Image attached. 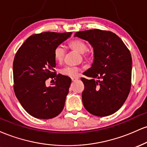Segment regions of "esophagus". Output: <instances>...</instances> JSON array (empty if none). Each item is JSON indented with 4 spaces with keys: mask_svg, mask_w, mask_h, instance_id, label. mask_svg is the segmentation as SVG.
<instances>
[{
    "mask_svg": "<svg viewBox=\"0 0 147 147\" xmlns=\"http://www.w3.org/2000/svg\"><path fill=\"white\" fill-rule=\"evenodd\" d=\"M71 79H72V81H76V80H77V79H79V77H72L71 78Z\"/></svg>",
    "mask_w": 147,
    "mask_h": 147,
    "instance_id": "34e87169",
    "label": "esophagus"
}]
</instances>
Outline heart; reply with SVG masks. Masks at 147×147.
Masks as SVG:
<instances>
[{
	"mask_svg": "<svg viewBox=\"0 0 147 147\" xmlns=\"http://www.w3.org/2000/svg\"><path fill=\"white\" fill-rule=\"evenodd\" d=\"M70 48L76 50L79 53H82V57L85 60L89 61L92 59L93 57V53L90 50H87L88 45L86 41L81 39H73L68 43ZM65 55V50L63 45H59L55 48L54 50V58L57 63H61L63 61ZM80 68L76 66L67 65L61 69L60 72L61 75L67 77H75L77 76Z\"/></svg>",
	"mask_w": 147,
	"mask_h": 147,
	"instance_id": "heart-1",
	"label": "heart"
}]
</instances>
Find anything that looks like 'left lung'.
<instances>
[{
    "label": "left lung",
    "mask_w": 147,
    "mask_h": 147,
    "mask_svg": "<svg viewBox=\"0 0 147 147\" xmlns=\"http://www.w3.org/2000/svg\"><path fill=\"white\" fill-rule=\"evenodd\" d=\"M86 40L94 48L95 60L81 80L84 84L82 102L90 113L99 117L119 110L131 87V52L117 35L99 29L78 32L75 34Z\"/></svg>",
    "instance_id": "8db88e82"
}]
</instances>
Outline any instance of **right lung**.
Instances as JSON below:
<instances>
[{
	"instance_id": "right-lung-1",
	"label": "right lung",
	"mask_w": 147,
	"mask_h": 147,
	"mask_svg": "<svg viewBox=\"0 0 147 147\" xmlns=\"http://www.w3.org/2000/svg\"><path fill=\"white\" fill-rule=\"evenodd\" d=\"M72 32H42L27 38L15 55L13 62L14 90L21 106L38 119H51L63 111L71 79L57 75L55 48ZM55 78L52 87L45 82Z\"/></svg>"
}]
</instances>
